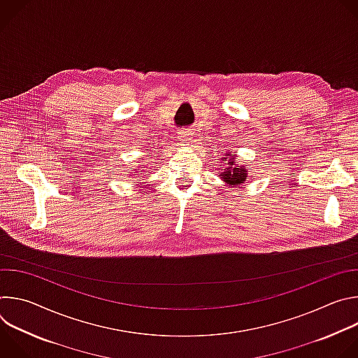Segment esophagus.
<instances>
[{"label":"esophagus","instance_id":"34e87169","mask_svg":"<svg viewBox=\"0 0 358 358\" xmlns=\"http://www.w3.org/2000/svg\"><path fill=\"white\" fill-rule=\"evenodd\" d=\"M178 138H180V143L188 145L189 143L194 141V133L191 130H188V129L181 130V131H178Z\"/></svg>","mask_w":358,"mask_h":358}]
</instances>
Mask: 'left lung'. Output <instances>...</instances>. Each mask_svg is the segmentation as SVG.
I'll return each mask as SVG.
<instances>
[{
	"label": "left lung",
	"instance_id": "left-lung-1",
	"mask_svg": "<svg viewBox=\"0 0 358 358\" xmlns=\"http://www.w3.org/2000/svg\"><path fill=\"white\" fill-rule=\"evenodd\" d=\"M229 155H231V151H227L225 157H222V160H221V163H222L221 167L224 169V171L221 173L220 177L229 187H238L245 182V180L248 177V170H246V167L236 166V160Z\"/></svg>",
	"mask_w": 358,
	"mask_h": 358
}]
</instances>
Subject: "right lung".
Instances as JSON below:
<instances>
[{
    "instance_id": "add662e5",
    "label": "right lung",
    "mask_w": 358,
    "mask_h": 358,
    "mask_svg": "<svg viewBox=\"0 0 358 358\" xmlns=\"http://www.w3.org/2000/svg\"><path fill=\"white\" fill-rule=\"evenodd\" d=\"M140 174H141V173H140Z\"/></svg>"
}]
</instances>
